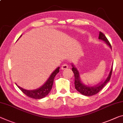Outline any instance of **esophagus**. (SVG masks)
I'll use <instances>...</instances> for the list:
<instances>
[{
    "mask_svg": "<svg viewBox=\"0 0 123 123\" xmlns=\"http://www.w3.org/2000/svg\"><path fill=\"white\" fill-rule=\"evenodd\" d=\"M68 65H67V64H63V65H62V70H65V69H68Z\"/></svg>",
    "mask_w": 123,
    "mask_h": 123,
    "instance_id": "esophagus-1",
    "label": "esophagus"
}]
</instances>
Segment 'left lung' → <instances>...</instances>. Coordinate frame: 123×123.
I'll return each mask as SVG.
<instances>
[{"label": "left lung", "instance_id": "1", "mask_svg": "<svg viewBox=\"0 0 123 123\" xmlns=\"http://www.w3.org/2000/svg\"><path fill=\"white\" fill-rule=\"evenodd\" d=\"M98 38L99 39H101V40L105 41V43L108 45V46L110 47L111 48H112V46H111V43H109V41L108 40V39L107 38V37H105V36L104 35L102 32H99ZM72 67H73L72 71H73L74 74V76H75L74 84H75V88H76V90L77 91L80 92V93L82 94H83V95L87 96L94 95V94L98 93L102 89L105 85L107 84V83L110 80L111 75H112V70H113V65H112V68H111V70L110 72H109L108 76L107 79H105V81L101 82V84L97 85L90 87V86H87L85 85L81 82L80 80V74L79 73V71L77 70L76 68L75 67V66L73 64H72Z\"/></svg>", "mask_w": 123, "mask_h": 123}]
</instances>
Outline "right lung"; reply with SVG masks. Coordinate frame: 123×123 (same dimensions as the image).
<instances>
[{
	"label": "right lung",
	"instance_id": "1",
	"mask_svg": "<svg viewBox=\"0 0 123 123\" xmlns=\"http://www.w3.org/2000/svg\"><path fill=\"white\" fill-rule=\"evenodd\" d=\"M20 36V37H21ZM59 67H58L50 75V77H49L46 83L42 86L41 87L37 88L36 90H25L24 88L20 87V86L17 85L18 88H20L21 91L23 93L26 94L28 97H31L32 98L34 99H41L46 97L47 95H48V93L50 92V90H52L53 84V81L54 77L56 76V75L59 72Z\"/></svg>",
	"mask_w": 123,
	"mask_h": 123
}]
</instances>
